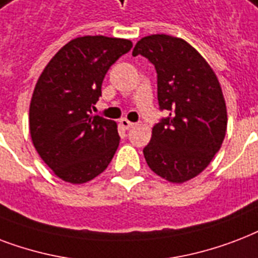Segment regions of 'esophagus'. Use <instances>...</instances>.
Segmentation results:
<instances>
[{"label": "esophagus", "instance_id": "34e87169", "mask_svg": "<svg viewBox=\"0 0 258 258\" xmlns=\"http://www.w3.org/2000/svg\"><path fill=\"white\" fill-rule=\"evenodd\" d=\"M121 125H122L125 129H132V127L135 126L136 123L132 122V121H129V119H126V118H122L121 119Z\"/></svg>", "mask_w": 258, "mask_h": 258}]
</instances>
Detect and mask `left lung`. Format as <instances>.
Listing matches in <instances>:
<instances>
[{"mask_svg":"<svg viewBox=\"0 0 258 258\" xmlns=\"http://www.w3.org/2000/svg\"><path fill=\"white\" fill-rule=\"evenodd\" d=\"M143 55L157 73V99L169 111L152 129L144 157L153 172L171 183L198 176L221 149L227 111L214 70L185 40L151 35L137 41L133 56Z\"/></svg>","mask_w":258,"mask_h":258,"instance_id":"left-lung-1","label":"left lung"}]
</instances>
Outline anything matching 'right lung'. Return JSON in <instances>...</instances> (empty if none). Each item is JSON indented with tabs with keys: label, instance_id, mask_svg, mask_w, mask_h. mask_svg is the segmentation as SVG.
Segmentation results:
<instances>
[{
	"label": "right lung",
	"instance_id": "1",
	"mask_svg": "<svg viewBox=\"0 0 258 258\" xmlns=\"http://www.w3.org/2000/svg\"><path fill=\"white\" fill-rule=\"evenodd\" d=\"M132 41L106 36L71 40L37 79L29 105L32 143L61 180L82 184L107 168L118 148L117 122L93 115L103 78Z\"/></svg>",
	"mask_w": 258,
	"mask_h": 258
}]
</instances>
